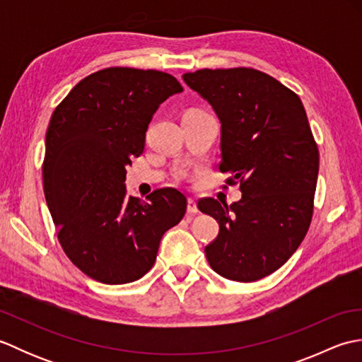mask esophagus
<instances>
[{"instance_id": "obj_1", "label": "esophagus", "mask_w": 362, "mask_h": 362, "mask_svg": "<svg viewBox=\"0 0 362 362\" xmlns=\"http://www.w3.org/2000/svg\"><path fill=\"white\" fill-rule=\"evenodd\" d=\"M187 210H188V213H191V214H194V213H197V211H199V209H197V204H196L194 199H191V197L188 199Z\"/></svg>"}]
</instances>
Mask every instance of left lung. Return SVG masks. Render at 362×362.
I'll return each instance as SVG.
<instances>
[{
	"label": "left lung",
	"instance_id": "1",
	"mask_svg": "<svg viewBox=\"0 0 362 362\" xmlns=\"http://www.w3.org/2000/svg\"><path fill=\"white\" fill-rule=\"evenodd\" d=\"M182 78L219 118V169L241 182L238 202L197 204L219 222L206 259L224 279L259 280L286 263L311 222L319 151L305 107L294 91L252 68Z\"/></svg>",
	"mask_w": 362,
	"mask_h": 362
}]
</instances>
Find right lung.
<instances>
[{
    "label": "right lung",
    "instance_id": "add662e5",
    "mask_svg": "<svg viewBox=\"0 0 362 362\" xmlns=\"http://www.w3.org/2000/svg\"><path fill=\"white\" fill-rule=\"evenodd\" d=\"M171 74L105 68L54 110L45 141L43 188L66 257L105 284L135 281L156 263L161 236L187 211L180 191L127 196L126 168L144 149L161 103L182 93Z\"/></svg>",
    "mask_w": 362,
    "mask_h": 362
}]
</instances>
